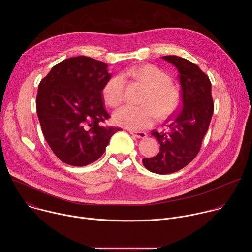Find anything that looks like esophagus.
Listing matches in <instances>:
<instances>
[{
	"label": "esophagus",
	"instance_id": "obj_1",
	"mask_svg": "<svg viewBox=\"0 0 252 252\" xmlns=\"http://www.w3.org/2000/svg\"><path fill=\"white\" fill-rule=\"evenodd\" d=\"M129 132H130V134L136 136L137 138H146L148 136L147 132H145V131H133V130H130Z\"/></svg>",
	"mask_w": 252,
	"mask_h": 252
}]
</instances>
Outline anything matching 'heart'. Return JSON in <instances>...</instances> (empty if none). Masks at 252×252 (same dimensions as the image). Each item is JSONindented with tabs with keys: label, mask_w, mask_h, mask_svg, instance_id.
<instances>
[{
	"label": "heart",
	"mask_w": 252,
	"mask_h": 252,
	"mask_svg": "<svg viewBox=\"0 0 252 252\" xmlns=\"http://www.w3.org/2000/svg\"><path fill=\"white\" fill-rule=\"evenodd\" d=\"M125 76L129 77L148 87L140 105L127 104L114 113L116 125L139 130L151 127L159 118L166 120L181 105L182 94L173 85L169 75L154 64H139L127 68ZM101 95L104 102L112 107L120 105L125 99V81L122 76L107 80L102 87Z\"/></svg>",
	"instance_id": "1"
}]
</instances>
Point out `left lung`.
<instances>
[{"instance_id": "left-lung-1", "label": "left lung", "mask_w": 252, "mask_h": 252, "mask_svg": "<svg viewBox=\"0 0 252 252\" xmlns=\"http://www.w3.org/2000/svg\"><path fill=\"white\" fill-rule=\"evenodd\" d=\"M162 59L178 69L183 109L168 118L162 131H152L160 150L156 157L143 158L142 163L152 172L167 174L184 168L197 156L214 104L209 78L195 63L176 56Z\"/></svg>"}]
</instances>
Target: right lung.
I'll return each instance as SVG.
<instances>
[{
  "label": "right lung",
  "mask_w": 252,
  "mask_h": 252,
  "mask_svg": "<svg viewBox=\"0 0 252 252\" xmlns=\"http://www.w3.org/2000/svg\"><path fill=\"white\" fill-rule=\"evenodd\" d=\"M111 79L107 64L89 57L65 59L40 82L37 114L53 153L64 163L85 166L97 160L114 133L101 90Z\"/></svg>",
  "instance_id": "add662e5"
}]
</instances>
